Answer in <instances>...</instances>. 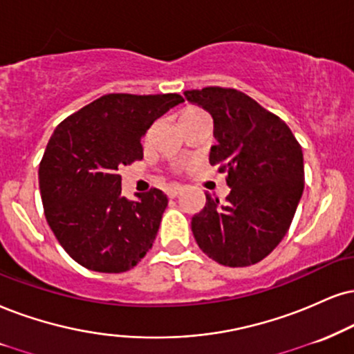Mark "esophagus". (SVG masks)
<instances>
[{"mask_svg": "<svg viewBox=\"0 0 354 354\" xmlns=\"http://www.w3.org/2000/svg\"><path fill=\"white\" fill-rule=\"evenodd\" d=\"M182 194V187L180 185H174V187H169V190H167V195L170 198H176V197H178V195Z\"/></svg>", "mask_w": 354, "mask_h": 354, "instance_id": "esophagus-1", "label": "esophagus"}]
</instances>
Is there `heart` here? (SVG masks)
<instances>
[{
  "label": "heart",
  "instance_id": "b5f03b06",
  "mask_svg": "<svg viewBox=\"0 0 354 354\" xmlns=\"http://www.w3.org/2000/svg\"><path fill=\"white\" fill-rule=\"evenodd\" d=\"M192 111H197V110H189V111H185V113H192Z\"/></svg>",
  "mask_w": 354,
  "mask_h": 354
}]
</instances>
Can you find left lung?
Listing matches in <instances>:
<instances>
[{"mask_svg": "<svg viewBox=\"0 0 354 354\" xmlns=\"http://www.w3.org/2000/svg\"><path fill=\"white\" fill-rule=\"evenodd\" d=\"M213 118L210 164L228 172L226 203L207 195L192 218L205 254L230 268L263 261L282 241L304 192L302 147L281 118L234 88L185 91Z\"/></svg>", "mask_w": 354, "mask_h": 354, "instance_id": "left-lung-1", "label": "left lung"}]
</instances>
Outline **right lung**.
I'll return each mask as SVG.
<instances>
[{
	"label": "right lung",
	"mask_w": 354,
	"mask_h": 354,
	"mask_svg": "<svg viewBox=\"0 0 354 354\" xmlns=\"http://www.w3.org/2000/svg\"><path fill=\"white\" fill-rule=\"evenodd\" d=\"M177 93H110L57 126L39 165L47 223L72 259L95 272H124L152 248L167 195H121L118 169L142 159L141 139Z\"/></svg>",
	"instance_id": "right-lung-1"
}]
</instances>
